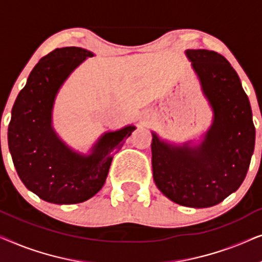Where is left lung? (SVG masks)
<instances>
[{
	"label": "left lung",
	"mask_w": 262,
	"mask_h": 262,
	"mask_svg": "<svg viewBox=\"0 0 262 262\" xmlns=\"http://www.w3.org/2000/svg\"><path fill=\"white\" fill-rule=\"evenodd\" d=\"M213 123L196 146L160 141L152 134L154 181L167 198L182 206L210 207L235 192L245 180L255 144L248 96L238 75L220 53L187 50Z\"/></svg>",
	"instance_id": "left-lung-1"
}]
</instances>
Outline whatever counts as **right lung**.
Returning a JSON list of instances; mask_svg holds the SVG:
<instances>
[{"mask_svg": "<svg viewBox=\"0 0 262 262\" xmlns=\"http://www.w3.org/2000/svg\"><path fill=\"white\" fill-rule=\"evenodd\" d=\"M93 53L81 48L56 49L31 71L12 110L8 145L17 175L39 198L53 204H77L105 184L113 155L135 130L126 126L99 139L91 155L70 150L51 126L56 94L71 71Z\"/></svg>", "mask_w": 262, "mask_h": 262, "instance_id": "obj_1", "label": "right lung"}]
</instances>
